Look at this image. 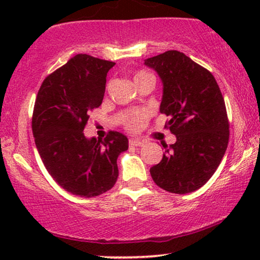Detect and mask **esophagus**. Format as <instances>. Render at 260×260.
Here are the masks:
<instances>
[{
    "mask_svg": "<svg viewBox=\"0 0 260 260\" xmlns=\"http://www.w3.org/2000/svg\"><path fill=\"white\" fill-rule=\"evenodd\" d=\"M129 145H132V147H142V145H144V142L142 139L132 138L129 140Z\"/></svg>",
    "mask_w": 260,
    "mask_h": 260,
    "instance_id": "1",
    "label": "esophagus"
}]
</instances>
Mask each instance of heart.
Returning a JSON list of instances; mask_svg holds the SVG:
<instances>
[{"mask_svg": "<svg viewBox=\"0 0 260 260\" xmlns=\"http://www.w3.org/2000/svg\"><path fill=\"white\" fill-rule=\"evenodd\" d=\"M147 76H150V74H148L145 72L137 73L136 77H134V82H136L137 79L144 78V77H147ZM147 117H148L147 112H143V111L133 112V113H131V115L127 116L126 120H124V124H126V127L128 128V129L137 131V129H139V128L143 127V124H144Z\"/></svg>", "mask_w": 260, "mask_h": 260, "instance_id": "b5f03b06", "label": "heart"}]
</instances>
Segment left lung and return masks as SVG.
<instances>
[{
  "label": "left lung",
  "instance_id": "obj_1",
  "mask_svg": "<svg viewBox=\"0 0 260 260\" xmlns=\"http://www.w3.org/2000/svg\"><path fill=\"white\" fill-rule=\"evenodd\" d=\"M162 83L160 112L176 143L164 144L165 154L150 169L164 190L186 194L199 189L219 168L229 144L225 101L209 71L180 51H166L147 58Z\"/></svg>",
  "mask_w": 260,
  "mask_h": 260
}]
</instances>
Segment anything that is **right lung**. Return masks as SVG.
<instances>
[{"label": "right lung", "instance_id": "1", "mask_svg": "<svg viewBox=\"0 0 260 260\" xmlns=\"http://www.w3.org/2000/svg\"><path fill=\"white\" fill-rule=\"evenodd\" d=\"M116 63L79 53L44 80L32 113V134L45 168L67 192L91 198L107 192L118 177L117 157L128 138L110 132L86 138L88 112L99 107L107 72Z\"/></svg>", "mask_w": 260, "mask_h": 260}]
</instances>
